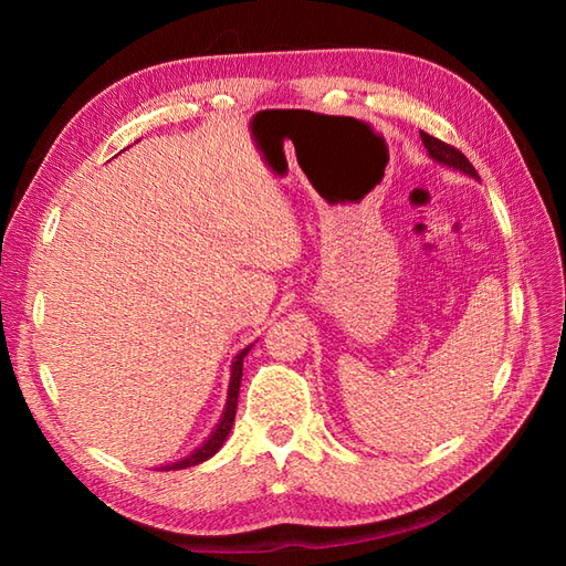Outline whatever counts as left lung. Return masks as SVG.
I'll use <instances>...</instances> for the list:
<instances>
[{
	"instance_id": "1",
	"label": "left lung",
	"mask_w": 566,
	"mask_h": 566,
	"mask_svg": "<svg viewBox=\"0 0 566 566\" xmlns=\"http://www.w3.org/2000/svg\"><path fill=\"white\" fill-rule=\"evenodd\" d=\"M420 140H423V146L428 148L432 160H438L442 165H450V167H454V170L467 172L469 177H479L476 170H474V165L467 160V155L462 150H457L454 146H450V143L430 136V134H426V130H420Z\"/></svg>"
}]
</instances>
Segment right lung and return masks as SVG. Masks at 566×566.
Here are the masks:
<instances>
[{"label": "right lung", "mask_w": 566, "mask_h": 566, "mask_svg": "<svg viewBox=\"0 0 566 566\" xmlns=\"http://www.w3.org/2000/svg\"><path fill=\"white\" fill-rule=\"evenodd\" d=\"M250 347H245L243 353H240L235 357L233 363V375H231V387H228V403H226V411H223V418L221 423L216 426V430L211 432V438L201 444L199 450L191 452L189 457H185L182 462H175L172 467H163L165 472H170V469H187V467H195L199 462H207L209 457H213L216 452L221 450L223 440L228 438V432H231L233 428V420H235V408H238V391H240V377H243V357L248 355Z\"/></svg>", "instance_id": "add662e5"}]
</instances>
